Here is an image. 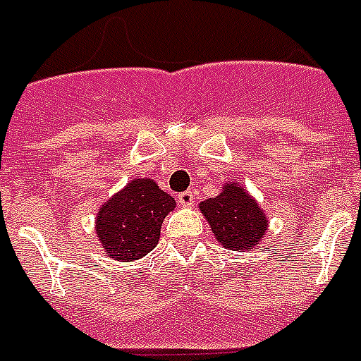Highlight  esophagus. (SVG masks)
<instances>
[{"label":"esophagus","mask_w":361,"mask_h":361,"mask_svg":"<svg viewBox=\"0 0 361 361\" xmlns=\"http://www.w3.org/2000/svg\"><path fill=\"white\" fill-rule=\"evenodd\" d=\"M178 202H180V206H183V208H189V206L195 204V192L192 191L180 192V195H178Z\"/></svg>","instance_id":"esophagus-1"}]
</instances>
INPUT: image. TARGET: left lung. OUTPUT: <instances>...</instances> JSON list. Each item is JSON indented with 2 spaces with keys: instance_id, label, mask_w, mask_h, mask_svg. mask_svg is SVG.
I'll return each instance as SVG.
<instances>
[{
  "instance_id": "obj_1",
  "label": "left lung",
  "mask_w": 361,
  "mask_h": 361,
  "mask_svg": "<svg viewBox=\"0 0 361 361\" xmlns=\"http://www.w3.org/2000/svg\"><path fill=\"white\" fill-rule=\"evenodd\" d=\"M198 208L217 241L232 251L255 249L268 231L264 212L238 181H228L217 197L204 200Z\"/></svg>"
}]
</instances>
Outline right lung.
<instances>
[{"label":"right lung","mask_w":361,"mask_h":361,"mask_svg":"<svg viewBox=\"0 0 361 361\" xmlns=\"http://www.w3.org/2000/svg\"><path fill=\"white\" fill-rule=\"evenodd\" d=\"M176 200L153 180H130L97 214L95 232L103 251L114 260L133 262L157 245L164 217Z\"/></svg>","instance_id":"right-lung-1"}]
</instances>
